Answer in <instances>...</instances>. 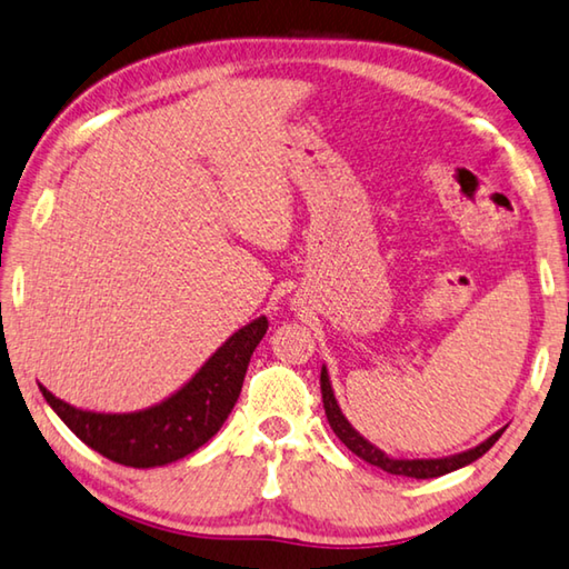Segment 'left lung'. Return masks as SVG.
<instances>
[{
    "mask_svg": "<svg viewBox=\"0 0 569 569\" xmlns=\"http://www.w3.org/2000/svg\"><path fill=\"white\" fill-rule=\"evenodd\" d=\"M321 398H323V410H327V420H329L331 430L337 432V438L351 450V453L359 456L367 463L382 468V471H387V473L410 476V479H438V476H446L450 471H458V468H463L468 463L479 461V458L496 443V440L501 438V432H503V428L496 430L491 438H486L483 443H479L476 448H468V450H463V453H453L446 458H392V456H387L385 450L369 443L362 432L355 430V426H351V422L345 418V412H341L339 402H337V395H333L327 367H321Z\"/></svg>",
    "mask_w": 569,
    "mask_h": 569,
    "instance_id": "1",
    "label": "left lung"
}]
</instances>
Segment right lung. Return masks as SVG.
Listing matches in <instances>:
<instances>
[{"mask_svg":"<svg viewBox=\"0 0 569 569\" xmlns=\"http://www.w3.org/2000/svg\"><path fill=\"white\" fill-rule=\"evenodd\" d=\"M266 331V317L246 323L197 369L192 380L143 410L96 412L56 398L42 385L40 392L58 418L108 461L131 468L167 466L194 453L222 428L236 408L250 357Z\"/></svg>","mask_w":569,"mask_h":569,"instance_id":"1","label":"right lung"}]
</instances>
